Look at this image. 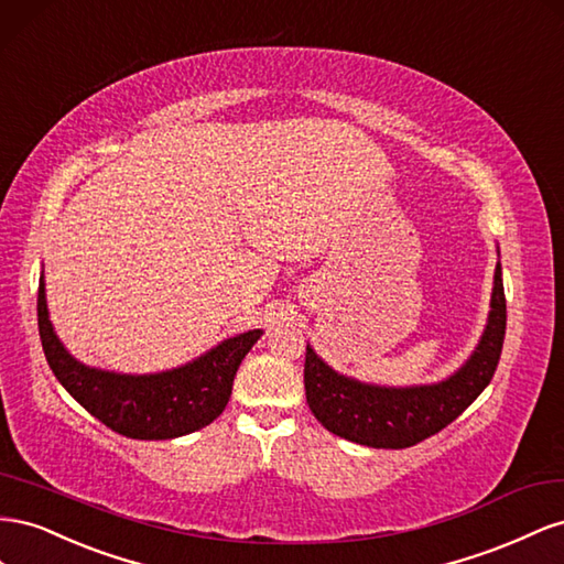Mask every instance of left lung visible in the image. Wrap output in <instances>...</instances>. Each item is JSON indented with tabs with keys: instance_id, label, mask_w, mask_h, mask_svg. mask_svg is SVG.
Segmentation results:
<instances>
[{
	"instance_id": "8db88e82",
	"label": "left lung",
	"mask_w": 564,
	"mask_h": 564,
	"mask_svg": "<svg viewBox=\"0 0 564 564\" xmlns=\"http://www.w3.org/2000/svg\"><path fill=\"white\" fill-rule=\"evenodd\" d=\"M485 333L458 371L430 384L384 388L337 373L307 345L304 392L316 421L337 437L373 448H406L444 430L468 409L494 378L506 337V293L501 262Z\"/></svg>"
}]
</instances>
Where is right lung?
Returning <instances> with one entry per match:
<instances>
[{"label":"right lung","instance_id":"obj_1","mask_svg":"<svg viewBox=\"0 0 564 564\" xmlns=\"http://www.w3.org/2000/svg\"><path fill=\"white\" fill-rule=\"evenodd\" d=\"M37 326L44 357L79 406L130 440H174L210 425L229 404L240 361L262 330L227 337L184 366L160 373H116L77 361L50 321L44 271L37 293Z\"/></svg>","mask_w":564,"mask_h":564}]
</instances>
